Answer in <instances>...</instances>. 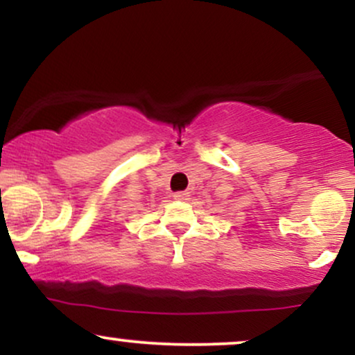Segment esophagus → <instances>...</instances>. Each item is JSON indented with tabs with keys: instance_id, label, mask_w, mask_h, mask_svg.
Here are the masks:
<instances>
[{
	"instance_id": "esophagus-1",
	"label": "esophagus",
	"mask_w": 355,
	"mask_h": 355,
	"mask_svg": "<svg viewBox=\"0 0 355 355\" xmlns=\"http://www.w3.org/2000/svg\"><path fill=\"white\" fill-rule=\"evenodd\" d=\"M174 198H176V200H181V202H186V200H189V192H174V196H173Z\"/></svg>"
}]
</instances>
